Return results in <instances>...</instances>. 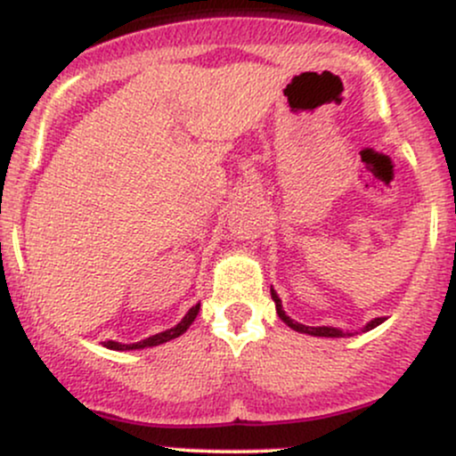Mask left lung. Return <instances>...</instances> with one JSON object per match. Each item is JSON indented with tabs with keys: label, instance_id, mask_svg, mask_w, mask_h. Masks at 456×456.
<instances>
[{
	"label": "left lung",
	"instance_id": "1",
	"mask_svg": "<svg viewBox=\"0 0 456 456\" xmlns=\"http://www.w3.org/2000/svg\"><path fill=\"white\" fill-rule=\"evenodd\" d=\"M272 297H274V302H276V313H279V317L282 319V322L287 323V326L294 328L296 332L313 334V337H332V338H341V337H345L343 330H338V328H328V326H322V328H311V326H302V323H297V322H294V319H291V317H287V315H285V311H282V305H281V297L276 296V291H274V289H272ZM381 322H384V317L373 319V322H370V323H366V330H373L375 326H379Z\"/></svg>",
	"mask_w": 456,
	"mask_h": 456
}]
</instances>
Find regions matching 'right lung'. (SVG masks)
Listing matches in <instances>:
<instances>
[{"label": "right lung", "mask_w": 456, "mask_h": 456, "mask_svg": "<svg viewBox=\"0 0 456 456\" xmlns=\"http://www.w3.org/2000/svg\"><path fill=\"white\" fill-rule=\"evenodd\" d=\"M197 313H199V305L192 306L191 311H188L186 315H184V319H182V322L177 323L175 328L154 334V337L145 338V341H139V343H134V345H122V343H115V341H107V343H104V347L118 349V352H119V349H143V347H154V345L167 343V341H171V338H177V337H180V334H184L186 330H188V326H191V323L195 322Z\"/></svg>", "instance_id": "right-lung-1"}]
</instances>
